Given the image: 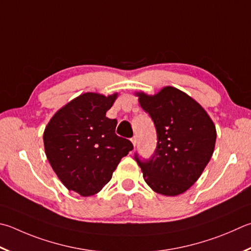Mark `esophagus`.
I'll return each instance as SVG.
<instances>
[{
  "instance_id": "esophagus-1",
  "label": "esophagus",
  "mask_w": 251,
  "mask_h": 251,
  "mask_svg": "<svg viewBox=\"0 0 251 251\" xmlns=\"http://www.w3.org/2000/svg\"><path fill=\"white\" fill-rule=\"evenodd\" d=\"M131 143H133V145H134L135 147H136V145L138 144V138H137V136H134V137L131 138Z\"/></svg>"
}]
</instances>
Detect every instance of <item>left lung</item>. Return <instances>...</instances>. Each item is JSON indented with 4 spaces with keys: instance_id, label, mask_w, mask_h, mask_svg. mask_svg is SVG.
Wrapping results in <instances>:
<instances>
[{
    "instance_id": "left-lung-1",
    "label": "left lung",
    "mask_w": 251,
    "mask_h": 251,
    "mask_svg": "<svg viewBox=\"0 0 251 251\" xmlns=\"http://www.w3.org/2000/svg\"><path fill=\"white\" fill-rule=\"evenodd\" d=\"M143 110L157 130L156 151L148 160L135 156L144 179L152 191L176 197L189 190L213 156L215 125L193 98L173 86L149 95L136 92Z\"/></svg>"
}]
</instances>
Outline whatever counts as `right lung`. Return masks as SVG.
Instances as JSON below:
<instances>
[{"label":"right lung","instance_id":"obj_1","mask_svg":"<svg viewBox=\"0 0 251 251\" xmlns=\"http://www.w3.org/2000/svg\"><path fill=\"white\" fill-rule=\"evenodd\" d=\"M117 95L81 94L54 113L45 128L50 166L68 190L82 197L99 193L134 148L115 134L117 121L106 117Z\"/></svg>","mask_w":251,"mask_h":251}]
</instances>
